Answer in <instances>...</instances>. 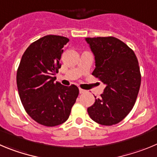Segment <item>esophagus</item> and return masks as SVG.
Segmentation results:
<instances>
[{"mask_svg": "<svg viewBox=\"0 0 157 157\" xmlns=\"http://www.w3.org/2000/svg\"><path fill=\"white\" fill-rule=\"evenodd\" d=\"M79 91H80V94H83V93L86 92L85 90H84V89H81V88H79Z\"/></svg>", "mask_w": 157, "mask_h": 157, "instance_id": "34e87169", "label": "esophagus"}]
</instances>
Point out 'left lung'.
<instances>
[{"instance_id": "8db88e82", "label": "left lung", "mask_w": 157, "mask_h": 157, "mask_svg": "<svg viewBox=\"0 0 157 157\" xmlns=\"http://www.w3.org/2000/svg\"><path fill=\"white\" fill-rule=\"evenodd\" d=\"M85 40L94 56L92 75L106 85L87 113L101 125L117 124L128 116L136 101L141 85L138 59L132 49L113 36Z\"/></svg>"}]
</instances>
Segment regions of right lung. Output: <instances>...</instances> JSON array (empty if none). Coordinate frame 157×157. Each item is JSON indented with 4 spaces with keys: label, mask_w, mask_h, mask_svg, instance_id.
<instances>
[{
    "label": "right lung",
    "mask_w": 157,
    "mask_h": 157,
    "mask_svg": "<svg viewBox=\"0 0 157 157\" xmlns=\"http://www.w3.org/2000/svg\"><path fill=\"white\" fill-rule=\"evenodd\" d=\"M67 37L47 35L27 48L17 70L19 97L29 117L38 124L55 127L68 120L79 94L74 84L70 87L55 81L61 67L63 48Z\"/></svg>",
    "instance_id": "1"
}]
</instances>
